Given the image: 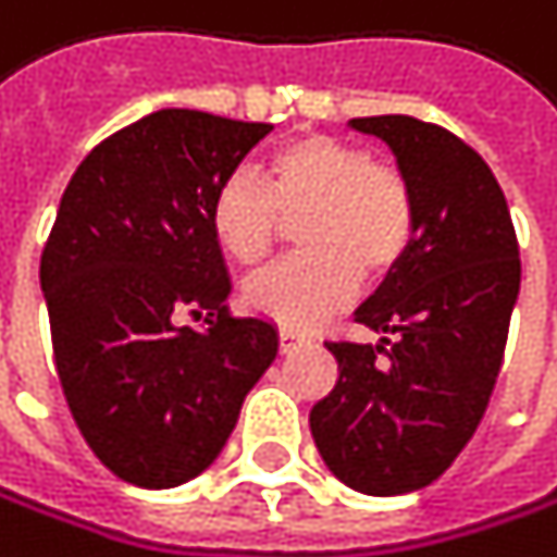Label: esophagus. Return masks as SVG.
I'll return each instance as SVG.
<instances>
[{
  "mask_svg": "<svg viewBox=\"0 0 557 557\" xmlns=\"http://www.w3.org/2000/svg\"><path fill=\"white\" fill-rule=\"evenodd\" d=\"M304 341H307L304 334H297V331H284V327H281V350H284V354H287V350H297Z\"/></svg>",
  "mask_w": 557,
  "mask_h": 557,
  "instance_id": "34e87169",
  "label": "esophagus"
}]
</instances>
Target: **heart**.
Masks as SVG:
<instances>
[{"instance_id":"b5f03b06","label":"heart","mask_w":557,"mask_h":557,"mask_svg":"<svg viewBox=\"0 0 557 557\" xmlns=\"http://www.w3.org/2000/svg\"><path fill=\"white\" fill-rule=\"evenodd\" d=\"M304 213L300 247L310 257L276 263L244 287V304L284 331L317 327L354 297L357 273L381 281L414 240V194L404 173L327 133L276 143L260 183L226 176L207 220L220 253L253 267L270 253L281 216Z\"/></svg>"}]
</instances>
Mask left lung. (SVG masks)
Returning a JSON list of instances; mask_svg holds the SVG:
<instances>
[{"label":"left lung","mask_w":557,"mask_h":557,"mask_svg":"<svg viewBox=\"0 0 557 557\" xmlns=\"http://www.w3.org/2000/svg\"><path fill=\"white\" fill-rule=\"evenodd\" d=\"M391 146L414 194V240L354 320L374 344L331 341L334 391L313 404L324 465L360 495H408L455 465L495 391L521 260L505 194L468 143L414 116L347 123Z\"/></svg>","instance_id":"8db88e82"}]
</instances>
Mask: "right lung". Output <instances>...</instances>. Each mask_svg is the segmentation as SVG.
Masks as SVG:
<instances>
[{"instance_id":"1","label":"right lung","mask_w":557,"mask_h":557,"mask_svg":"<svg viewBox=\"0 0 557 557\" xmlns=\"http://www.w3.org/2000/svg\"><path fill=\"white\" fill-rule=\"evenodd\" d=\"M270 129L149 113L102 139L59 200L39 263L55 374L92 455L136 487L203 474L276 357L270 320L226 313L233 284L207 220ZM186 309L211 327L180 329Z\"/></svg>"}]
</instances>
